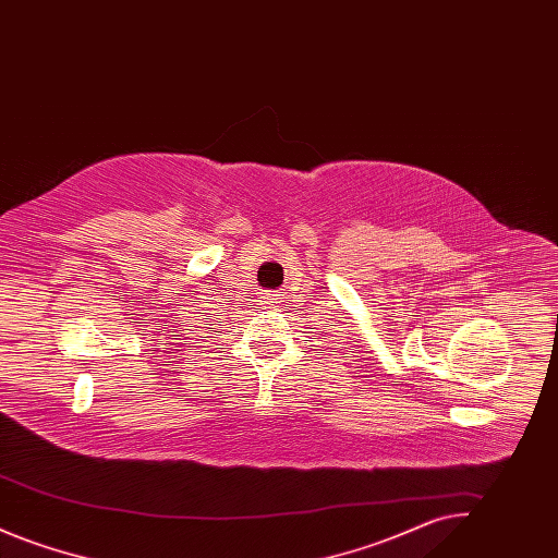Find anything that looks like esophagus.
Wrapping results in <instances>:
<instances>
[{
    "instance_id": "1",
    "label": "esophagus",
    "mask_w": 558,
    "mask_h": 558,
    "mask_svg": "<svg viewBox=\"0 0 558 558\" xmlns=\"http://www.w3.org/2000/svg\"><path fill=\"white\" fill-rule=\"evenodd\" d=\"M278 303V294H274V292H264V296H262V305L264 307H274Z\"/></svg>"
}]
</instances>
